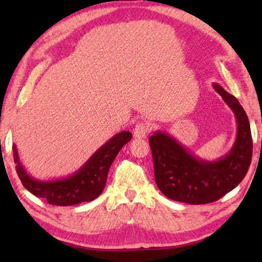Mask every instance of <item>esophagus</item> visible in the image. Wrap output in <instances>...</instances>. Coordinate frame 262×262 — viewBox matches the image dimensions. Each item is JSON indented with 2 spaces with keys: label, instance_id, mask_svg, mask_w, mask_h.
Returning a JSON list of instances; mask_svg holds the SVG:
<instances>
[{
  "label": "esophagus",
  "instance_id": "obj_1",
  "mask_svg": "<svg viewBox=\"0 0 262 262\" xmlns=\"http://www.w3.org/2000/svg\"><path fill=\"white\" fill-rule=\"evenodd\" d=\"M150 132V127L148 123L145 122H139L134 128V136L137 139H144Z\"/></svg>",
  "mask_w": 262,
  "mask_h": 262
}]
</instances>
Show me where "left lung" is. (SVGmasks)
Returning a JSON list of instances; mask_svg holds the SVG:
<instances>
[{
    "label": "left lung",
    "instance_id": "1",
    "mask_svg": "<svg viewBox=\"0 0 262 262\" xmlns=\"http://www.w3.org/2000/svg\"><path fill=\"white\" fill-rule=\"evenodd\" d=\"M214 89L237 119V137L228 155L215 162L202 161L164 132L149 137L155 180L171 200L205 205L217 201L241 184L252 161V135L248 118L236 97L219 84Z\"/></svg>",
    "mask_w": 262,
    "mask_h": 262
}]
</instances>
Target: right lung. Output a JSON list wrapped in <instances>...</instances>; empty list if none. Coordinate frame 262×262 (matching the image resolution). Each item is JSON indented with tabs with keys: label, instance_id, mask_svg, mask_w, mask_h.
<instances>
[{
	"label": "right lung",
	"instance_id": "obj_1",
	"mask_svg": "<svg viewBox=\"0 0 262 262\" xmlns=\"http://www.w3.org/2000/svg\"><path fill=\"white\" fill-rule=\"evenodd\" d=\"M132 140V133L121 132L100 147L76 173L64 179L39 181L30 177L19 161L14 144V161L16 171L24 187L47 203L55 206H73L89 202L98 198L104 190L108 170L114 158L127 142Z\"/></svg>",
	"mask_w": 262,
	"mask_h": 262
}]
</instances>
